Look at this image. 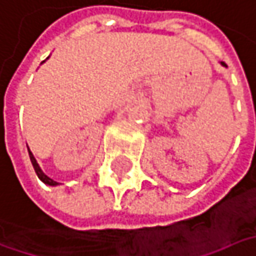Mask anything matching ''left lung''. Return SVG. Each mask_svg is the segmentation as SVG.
Segmentation results:
<instances>
[{"label":"left lung","mask_w":256,"mask_h":256,"mask_svg":"<svg viewBox=\"0 0 256 256\" xmlns=\"http://www.w3.org/2000/svg\"><path fill=\"white\" fill-rule=\"evenodd\" d=\"M220 64H222V65H223V66H226V64H224V62H220Z\"/></svg>","instance_id":"8db88e82"}]
</instances>
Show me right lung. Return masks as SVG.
Returning <instances> with one entry per match:
<instances>
[{
  "label": "right lung",
  "mask_w": 256,
  "mask_h": 256,
  "mask_svg": "<svg viewBox=\"0 0 256 256\" xmlns=\"http://www.w3.org/2000/svg\"><path fill=\"white\" fill-rule=\"evenodd\" d=\"M28 156H30V160H32V165H33V168H34V171H36V174H38V180H40L42 182H44L46 186H50V187H56V186H59V182L53 181L52 178H49L46 174L42 171V168L38 166V160H36L34 155L32 154V150H30V149H28Z\"/></svg>",
  "instance_id": "1"
}]
</instances>
